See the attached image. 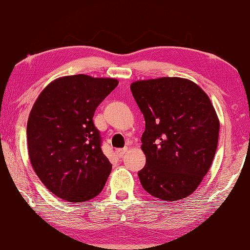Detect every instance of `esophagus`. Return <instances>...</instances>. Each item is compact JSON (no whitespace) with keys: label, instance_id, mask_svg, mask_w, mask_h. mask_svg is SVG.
Returning a JSON list of instances; mask_svg holds the SVG:
<instances>
[{"label":"esophagus","instance_id":"34e87169","mask_svg":"<svg viewBox=\"0 0 250 250\" xmlns=\"http://www.w3.org/2000/svg\"><path fill=\"white\" fill-rule=\"evenodd\" d=\"M126 150H128V148H126V147H124V148H117V149H116V153H117V155L119 156V157H122V156H124V154L125 153Z\"/></svg>","mask_w":250,"mask_h":250}]
</instances>
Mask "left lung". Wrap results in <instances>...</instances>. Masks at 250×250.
Here are the masks:
<instances>
[{
  "label": "left lung",
  "mask_w": 250,
  "mask_h": 250,
  "mask_svg": "<svg viewBox=\"0 0 250 250\" xmlns=\"http://www.w3.org/2000/svg\"><path fill=\"white\" fill-rule=\"evenodd\" d=\"M130 89L145 119L142 187L165 202L189 196L207 174L218 146L220 122L208 95L178 77L135 81Z\"/></svg>",
  "instance_id": "1"
}]
</instances>
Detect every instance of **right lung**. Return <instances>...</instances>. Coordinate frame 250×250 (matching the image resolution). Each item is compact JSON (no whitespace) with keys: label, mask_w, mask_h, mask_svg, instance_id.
Listing matches in <instances>:
<instances>
[{"label":"right lung","mask_w":250,"mask_h":250,"mask_svg":"<svg viewBox=\"0 0 250 250\" xmlns=\"http://www.w3.org/2000/svg\"><path fill=\"white\" fill-rule=\"evenodd\" d=\"M117 85L112 78L66 76L52 81L33 104L27 124L29 158L57 197L86 202L104 188L111 164L93 116Z\"/></svg>","instance_id":"1"}]
</instances>
